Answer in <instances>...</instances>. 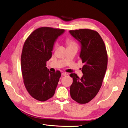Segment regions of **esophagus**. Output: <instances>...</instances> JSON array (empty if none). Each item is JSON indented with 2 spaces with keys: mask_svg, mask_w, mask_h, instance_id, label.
I'll use <instances>...</instances> for the list:
<instances>
[{
  "mask_svg": "<svg viewBox=\"0 0 128 128\" xmlns=\"http://www.w3.org/2000/svg\"><path fill=\"white\" fill-rule=\"evenodd\" d=\"M62 75L63 76H67V75H68V74L66 72H62Z\"/></svg>",
  "mask_w": 128,
  "mask_h": 128,
  "instance_id": "esophagus-1",
  "label": "esophagus"
}]
</instances>
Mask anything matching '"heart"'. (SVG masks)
Wrapping results in <instances>:
<instances>
[{
	"label": "heart",
	"mask_w": 128,
	"mask_h": 128,
	"mask_svg": "<svg viewBox=\"0 0 128 128\" xmlns=\"http://www.w3.org/2000/svg\"><path fill=\"white\" fill-rule=\"evenodd\" d=\"M66 42H67V44L68 45V46L71 45H74V44H76L73 40H72L71 39H69V38H68L66 39ZM55 45H56V44H55Z\"/></svg>",
	"instance_id": "1"
}]
</instances>
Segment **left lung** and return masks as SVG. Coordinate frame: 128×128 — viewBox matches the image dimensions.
Instances as JSON below:
<instances>
[{
    "mask_svg": "<svg viewBox=\"0 0 128 128\" xmlns=\"http://www.w3.org/2000/svg\"><path fill=\"white\" fill-rule=\"evenodd\" d=\"M69 32L80 43V57L84 63L80 78L74 73L70 74L73 78L70 95L78 103H87L96 96L102 86L108 65L106 48L95 31L80 29Z\"/></svg>",
    "mask_w": 128,
    "mask_h": 128,
    "instance_id": "8db88e82",
    "label": "left lung"
}]
</instances>
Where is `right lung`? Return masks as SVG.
<instances>
[{"label": "right lung", "instance_id": "1", "mask_svg": "<svg viewBox=\"0 0 128 128\" xmlns=\"http://www.w3.org/2000/svg\"><path fill=\"white\" fill-rule=\"evenodd\" d=\"M64 32L42 27L33 32L24 42L21 56L24 83L28 92L38 100L46 101L54 94L61 74L49 71L46 62L52 57L54 42Z\"/></svg>", "mask_w": 128, "mask_h": 128}]
</instances>
